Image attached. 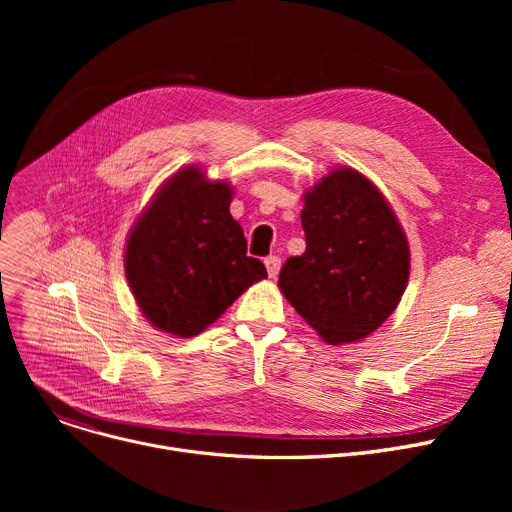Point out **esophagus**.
I'll use <instances>...</instances> for the list:
<instances>
[{"label":"esophagus","instance_id":"34e87169","mask_svg":"<svg viewBox=\"0 0 512 512\" xmlns=\"http://www.w3.org/2000/svg\"><path fill=\"white\" fill-rule=\"evenodd\" d=\"M265 267H267V274H270V278H276L280 272V257H276V255L265 257Z\"/></svg>","mask_w":512,"mask_h":512}]
</instances>
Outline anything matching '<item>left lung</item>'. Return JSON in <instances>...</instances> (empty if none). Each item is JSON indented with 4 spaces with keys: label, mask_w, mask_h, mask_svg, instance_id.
<instances>
[{
    "label": "left lung",
    "mask_w": 512,
    "mask_h": 512,
    "mask_svg": "<svg viewBox=\"0 0 512 512\" xmlns=\"http://www.w3.org/2000/svg\"><path fill=\"white\" fill-rule=\"evenodd\" d=\"M307 249L282 265L286 301L328 344L378 330L409 282L405 232L384 195L353 168H336L305 193Z\"/></svg>",
    "instance_id": "left-lung-1"
}]
</instances>
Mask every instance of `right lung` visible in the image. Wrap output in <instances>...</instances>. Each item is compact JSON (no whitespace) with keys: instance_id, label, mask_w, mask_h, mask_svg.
<instances>
[{"instance_id":"obj_1","label":"right lung","mask_w":512,"mask_h":512,"mask_svg":"<svg viewBox=\"0 0 512 512\" xmlns=\"http://www.w3.org/2000/svg\"><path fill=\"white\" fill-rule=\"evenodd\" d=\"M232 188L197 166L176 172L132 226L124 270L143 315L161 332L197 336L251 284L267 278L247 257L230 215Z\"/></svg>"}]
</instances>
